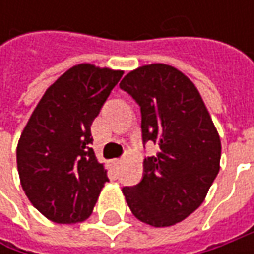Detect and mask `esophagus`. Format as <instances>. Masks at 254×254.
<instances>
[{
	"label": "esophagus",
	"instance_id": "esophagus-1",
	"mask_svg": "<svg viewBox=\"0 0 254 254\" xmlns=\"http://www.w3.org/2000/svg\"><path fill=\"white\" fill-rule=\"evenodd\" d=\"M113 164H114L116 167H119V165L122 164V160H114V161H113Z\"/></svg>",
	"mask_w": 254,
	"mask_h": 254
}]
</instances>
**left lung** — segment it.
Returning <instances> with one entry per match:
<instances>
[{
  "label": "left lung",
  "instance_id": "obj_1",
  "mask_svg": "<svg viewBox=\"0 0 254 254\" xmlns=\"http://www.w3.org/2000/svg\"><path fill=\"white\" fill-rule=\"evenodd\" d=\"M120 87L141 109L142 141L160 147L144 160L141 182L123 193L138 220L172 226L206 198L220 168L219 134L195 84L174 66H140Z\"/></svg>",
  "mask_w": 254,
  "mask_h": 254
}]
</instances>
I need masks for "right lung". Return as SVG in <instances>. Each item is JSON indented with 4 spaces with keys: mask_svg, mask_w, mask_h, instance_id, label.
Segmentation results:
<instances>
[{
    "mask_svg": "<svg viewBox=\"0 0 254 254\" xmlns=\"http://www.w3.org/2000/svg\"><path fill=\"white\" fill-rule=\"evenodd\" d=\"M123 70L80 64L51 84L36 104L16 147L25 195L55 223H79L109 181L97 161L90 126Z\"/></svg>",
    "mask_w": 254,
    "mask_h": 254,
    "instance_id": "add662e5",
    "label": "right lung"
}]
</instances>
